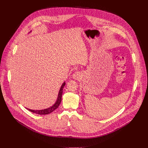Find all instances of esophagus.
Returning a JSON list of instances; mask_svg holds the SVG:
<instances>
[{
    "mask_svg": "<svg viewBox=\"0 0 148 148\" xmlns=\"http://www.w3.org/2000/svg\"><path fill=\"white\" fill-rule=\"evenodd\" d=\"M73 78L75 79H79L81 78V73L80 72H75L74 74H73Z\"/></svg>",
    "mask_w": 148,
    "mask_h": 148,
    "instance_id": "esophagus-1",
    "label": "esophagus"
}]
</instances>
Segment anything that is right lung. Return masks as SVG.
<instances>
[{
  "label": "right lung",
  "instance_id": "add662e5",
  "mask_svg": "<svg viewBox=\"0 0 148 148\" xmlns=\"http://www.w3.org/2000/svg\"><path fill=\"white\" fill-rule=\"evenodd\" d=\"M66 85V83L64 82L62 84V85L59 91V93H58V98L57 99L56 102L53 105L52 107L47 108V109H45V110H30L27 108L28 110H29L30 111L33 112V113H36L37 114H39V115H46V114H50L51 112H52L53 111H54L55 110H56L58 106L61 103V97H62V90L64 87Z\"/></svg>",
  "mask_w": 148,
  "mask_h": 148
}]
</instances>
